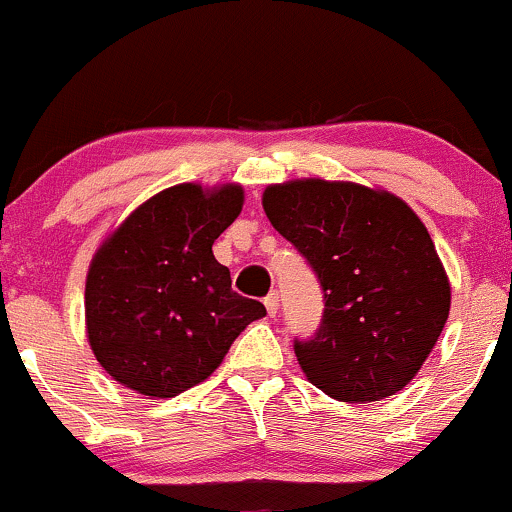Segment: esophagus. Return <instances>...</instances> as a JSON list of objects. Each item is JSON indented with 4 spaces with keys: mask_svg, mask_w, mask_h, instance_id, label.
Wrapping results in <instances>:
<instances>
[{
    "mask_svg": "<svg viewBox=\"0 0 512 512\" xmlns=\"http://www.w3.org/2000/svg\"><path fill=\"white\" fill-rule=\"evenodd\" d=\"M264 308H267V313L272 317L279 313V293H269V296L264 298Z\"/></svg>",
    "mask_w": 512,
    "mask_h": 512,
    "instance_id": "34e87169",
    "label": "esophagus"
}]
</instances>
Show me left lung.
I'll return each instance as SVG.
<instances>
[{
  "label": "left lung",
  "mask_w": 512,
  "mask_h": 512,
  "mask_svg": "<svg viewBox=\"0 0 512 512\" xmlns=\"http://www.w3.org/2000/svg\"><path fill=\"white\" fill-rule=\"evenodd\" d=\"M267 219L313 267L325 313L298 363L342 402H378L419 373L450 313V281L419 216L383 190L320 178L269 185Z\"/></svg>",
  "instance_id": "8db88e82"
}]
</instances>
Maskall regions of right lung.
<instances>
[{
    "instance_id": "add662e5",
    "label": "right lung",
    "mask_w": 512,
    "mask_h": 512,
    "mask_svg": "<svg viewBox=\"0 0 512 512\" xmlns=\"http://www.w3.org/2000/svg\"><path fill=\"white\" fill-rule=\"evenodd\" d=\"M243 187H168L127 216L86 276V332L98 363L146 397L207 380L264 305L231 289L211 245L238 219Z\"/></svg>"
}]
</instances>
